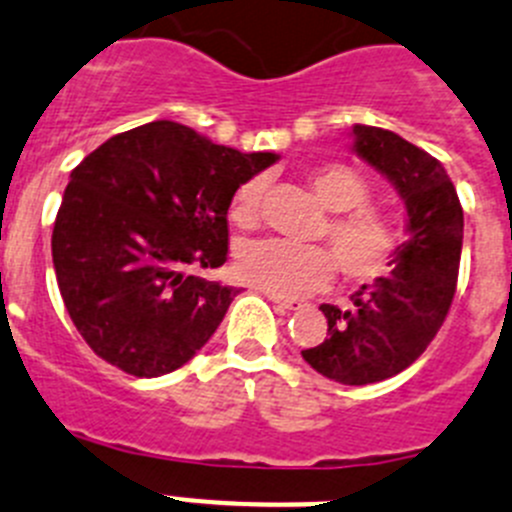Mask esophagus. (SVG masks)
Here are the masks:
<instances>
[{"label": "esophagus", "mask_w": 512, "mask_h": 512, "mask_svg": "<svg viewBox=\"0 0 512 512\" xmlns=\"http://www.w3.org/2000/svg\"><path fill=\"white\" fill-rule=\"evenodd\" d=\"M267 298L273 303H278L280 308H285V311H298V308H301V301H296V298H285L278 296V293H267Z\"/></svg>", "instance_id": "esophagus-1"}]
</instances>
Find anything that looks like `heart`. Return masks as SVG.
Instances as JSON below:
<instances>
[{
  "label": "heart",
  "instance_id": "b5f03b06",
  "mask_svg": "<svg viewBox=\"0 0 512 512\" xmlns=\"http://www.w3.org/2000/svg\"><path fill=\"white\" fill-rule=\"evenodd\" d=\"M308 183L321 204L334 211L319 232V237L329 239L332 252L321 245H298L288 239H257L239 247V278L267 293L298 296L324 288L334 275V265L342 278L352 283H370L388 273L403 239L388 214L367 206L370 186L365 178L344 163H326L308 173ZM260 196V178L242 183L234 193V222H255Z\"/></svg>",
  "mask_w": 512,
  "mask_h": 512
}]
</instances>
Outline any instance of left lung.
<instances>
[{"instance_id":"8db88e82","label":"left lung","mask_w":512,"mask_h":512,"mask_svg":"<svg viewBox=\"0 0 512 512\" xmlns=\"http://www.w3.org/2000/svg\"><path fill=\"white\" fill-rule=\"evenodd\" d=\"M354 153L377 168L408 209V239L393 273L352 293V308L324 303L326 339L303 349L316 372L370 385L411 367L439 334L457 293L464 211L444 165L400 135L354 124Z\"/></svg>"}]
</instances>
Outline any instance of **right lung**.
Masks as SVG:
<instances>
[{"instance_id": "right-lung-1", "label": "right lung", "mask_w": 512, "mask_h": 512, "mask_svg": "<svg viewBox=\"0 0 512 512\" xmlns=\"http://www.w3.org/2000/svg\"><path fill=\"white\" fill-rule=\"evenodd\" d=\"M275 160L160 119L109 137L71 170L53 227L55 278L104 362L160 377L209 342L239 290L193 270L227 262L234 193Z\"/></svg>"}]
</instances>
